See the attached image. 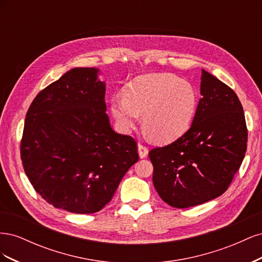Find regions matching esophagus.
Instances as JSON below:
<instances>
[{
	"label": "esophagus",
	"instance_id": "1",
	"mask_svg": "<svg viewBox=\"0 0 262 262\" xmlns=\"http://www.w3.org/2000/svg\"><path fill=\"white\" fill-rule=\"evenodd\" d=\"M138 148H139V155L141 158H145L148 154V148L142 143L138 144Z\"/></svg>",
	"mask_w": 262,
	"mask_h": 262
}]
</instances>
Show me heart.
Masks as SVG:
<instances>
[{
    "mask_svg": "<svg viewBox=\"0 0 262 262\" xmlns=\"http://www.w3.org/2000/svg\"><path fill=\"white\" fill-rule=\"evenodd\" d=\"M198 107L194 87L171 74H147L136 78L116 95L110 109L118 128L129 132L143 115V125L160 143H169L189 130Z\"/></svg>",
    "mask_w": 262,
    "mask_h": 262,
    "instance_id": "heart-1",
    "label": "heart"
}]
</instances>
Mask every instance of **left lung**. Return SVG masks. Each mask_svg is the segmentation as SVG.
Instances as JSON below:
<instances>
[{
	"label": "left lung",
	"mask_w": 262,
	"mask_h": 262,
	"mask_svg": "<svg viewBox=\"0 0 262 262\" xmlns=\"http://www.w3.org/2000/svg\"><path fill=\"white\" fill-rule=\"evenodd\" d=\"M200 91L202 97L190 129L172 143L148 153L157 193L178 209L223 194L247 149L248 130L236 93L204 70Z\"/></svg>",
	"instance_id": "8db88e82"
}]
</instances>
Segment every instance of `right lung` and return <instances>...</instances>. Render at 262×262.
<instances>
[{
    "label": "right lung",
    "mask_w": 262,
    "mask_h": 262,
    "mask_svg": "<svg viewBox=\"0 0 262 262\" xmlns=\"http://www.w3.org/2000/svg\"><path fill=\"white\" fill-rule=\"evenodd\" d=\"M98 70L75 68L39 93L20 141L23 167L36 191L71 213L100 211L139 161L138 144L115 132Z\"/></svg>",
    "instance_id": "1"
}]
</instances>
